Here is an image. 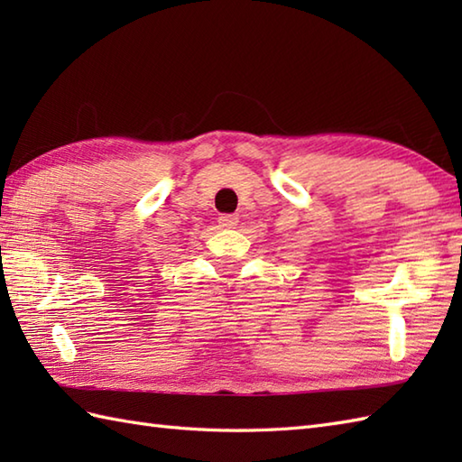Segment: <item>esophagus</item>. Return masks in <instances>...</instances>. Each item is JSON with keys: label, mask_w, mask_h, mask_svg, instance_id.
I'll return each mask as SVG.
<instances>
[{"label": "esophagus", "mask_w": 462, "mask_h": 462, "mask_svg": "<svg viewBox=\"0 0 462 462\" xmlns=\"http://www.w3.org/2000/svg\"><path fill=\"white\" fill-rule=\"evenodd\" d=\"M218 224L222 226V228H234V226L238 224V216L234 214H222L218 218Z\"/></svg>", "instance_id": "34e87169"}]
</instances>
